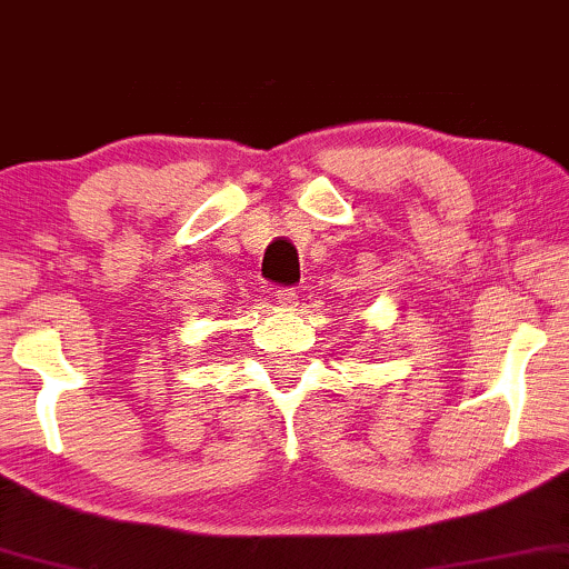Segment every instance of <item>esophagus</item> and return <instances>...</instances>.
<instances>
[{"label":"esophagus","mask_w":569,"mask_h":569,"mask_svg":"<svg viewBox=\"0 0 569 569\" xmlns=\"http://www.w3.org/2000/svg\"><path fill=\"white\" fill-rule=\"evenodd\" d=\"M272 297H276L278 305L286 307V309H293L299 305V293L293 289H276V291H272Z\"/></svg>","instance_id":"obj_1"}]
</instances>
